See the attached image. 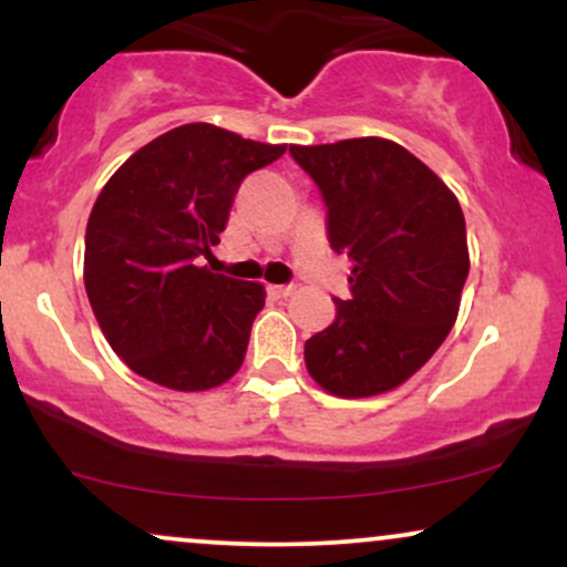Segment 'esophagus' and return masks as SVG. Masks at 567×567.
Segmentation results:
<instances>
[{
	"label": "esophagus",
	"instance_id": "esophagus-1",
	"mask_svg": "<svg viewBox=\"0 0 567 567\" xmlns=\"http://www.w3.org/2000/svg\"><path fill=\"white\" fill-rule=\"evenodd\" d=\"M292 290H296L292 285H271V288H269V292L275 298H288V296H292Z\"/></svg>",
	"mask_w": 567,
	"mask_h": 567
}]
</instances>
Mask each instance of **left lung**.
Masks as SVG:
<instances>
[{"label":"left lung","instance_id":"8db88e82","mask_svg":"<svg viewBox=\"0 0 567 567\" xmlns=\"http://www.w3.org/2000/svg\"><path fill=\"white\" fill-rule=\"evenodd\" d=\"M320 186L328 239L354 261L336 320L303 347L306 370L336 396L392 392L429 362L458 317L470 275L458 199L386 138L290 146Z\"/></svg>","mask_w":567,"mask_h":567}]
</instances>
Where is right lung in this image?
<instances>
[{
	"label": "right lung",
	"instance_id": "right-lung-1",
	"mask_svg": "<svg viewBox=\"0 0 567 567\" xmlns=\"http://www.w3.org/2000/svg\"><path fill=\"white\" fill-rule=\"evenodd\" d=\"M285 146L192 122L138 148L97 194L84 234V290L103 336L143 379L205 392L245 360L266 290L202 258L226 229L247 173Z\"/></svg>",
	"mask_w": 567,
	"mask_h": 567
}]
</instances>
